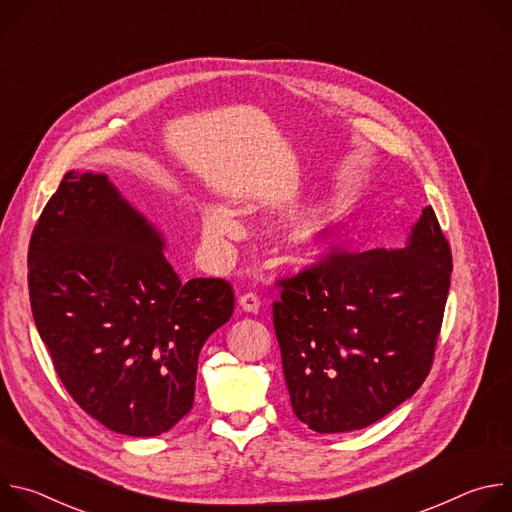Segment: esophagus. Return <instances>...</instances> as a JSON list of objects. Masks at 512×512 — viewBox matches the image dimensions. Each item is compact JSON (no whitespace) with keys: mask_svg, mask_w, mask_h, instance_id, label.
Listing matches in <instances>:
<instances>
[{"mask_svg":"<svg viewBox=\"0 0 512 512\" xmlns=\"http://www.w3.org/2000/svg\"><path fill=\"white\" fill-rule=\"evenodd\" d=\"M239 306H241L245 312L257 314V312H259V306H261V302H259L257 294H253V291H249V294H243V296L239 298Z\"/></svg>","mask_w":512,"mask_h":512,"instance_id":"34e87169","label":"esophagus"}]
</instances>
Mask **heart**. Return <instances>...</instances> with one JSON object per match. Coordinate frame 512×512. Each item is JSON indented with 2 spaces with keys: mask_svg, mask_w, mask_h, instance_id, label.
<instances>
[{
  "mask_svg": "<svg viewBox=\"0 0 512 512\" xmlns=\"http://www.w3.org/2000/svg\"><path fill=\"white\" fill-rule=\"evenodd\" d=\"M202 233L212 251L225 255L229 249V243L243 235V225L231 210L216 204H208L202 210ZM289 243L302 257H310L318 249L320 231L312 225L298 227L294 233H291Z\"/></svg>",
  "mask_w": 512,
  "mask_h": 512,
  "instance_id": "heart-1",
  "label": "heart"
}]
</instances>
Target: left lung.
I'll return each mask as SVG.
<instances>
[{
  "label": "left lung",
  "instance_id": "1",
  "mask_svg": "<svg viewBox=\"0 0 512 512\" xmlns=\"http://www.w3.org/2000/svg\"><path fill=\"white\" fill-rule=\"evenodd\" d=\"M450 277L452 249L427 206L405 249H332L277 279L273 328L296 417L344 433L409 399L431 371Z\"/></svg>",
  "mask_w": 512,
  "mask_h": 512
}]
</instances>
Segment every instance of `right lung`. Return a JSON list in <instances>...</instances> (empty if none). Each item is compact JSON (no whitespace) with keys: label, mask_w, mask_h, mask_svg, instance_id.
<instances>
[{"label":"right lung","mask_w":512,"mask_h":512,"mask_svg":"<svg viewBox=\"0 0 512 512\" xmlns=\"http://www.w3.org/2000/svg\"><path fill=\"white\" fill-rule=\"evenodd\" d=\"M28 287L68 395L133 437L166 433L192 409L200 348L235 310L229 281L182 283L160 233L93 172H66L44 206Z\"/></svg>","instance_id":"right-lung-1"}]
</instances>
